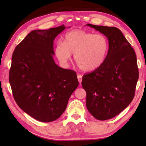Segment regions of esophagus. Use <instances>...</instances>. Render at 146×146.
<instances>
[{"label":"esophagus","instance_id":"34e87169","mask_svg":"<svg viewBox=\"0 0 146 146\" xmlns=\"http://www.w3.org/2000/svg\"><path fill=\"white\" fill-rule=\"evenodd\" d=\"M77 77H78V80L79 81V83H81L82 82V76L81 75H80V74H78V75H77Z\"/></svg>","mask_w":146,"mask_h":146}]
</instances>
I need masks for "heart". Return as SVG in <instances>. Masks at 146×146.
<instances>
[{
    "label": "heart",
    "instance_id": "b5f03b06",
    "mask_svg": "<svg viewBox=\"0 0 146 146\" xmlns=\"http://www.w3.org/2000/svg\"><path fill=\"white\" fill-rule=\"evenodd\" d=\"M108 48L109 42L105 36L75 29L66 33L63 42L56 43L54 54L59 61L66 64L71 53H74V60L79 68L84 71H92L103 64Z\"/></svg>",
    "mask_w": 146,
    "mask_h": 146
}]
</instances>
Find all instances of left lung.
Wrapping results in <instances>:
<instances>
[{
    "label": "left lung",
    "instance_id": "8db88e82",
    "mask_svg": "<svg viewBox=\"0 0 146 146\" xmlns=\"http://www.w3.org/2000/svg\"><path fill=\"white\" fill-rule=\"evenodd\" d=\"M86 26L107 37L109 48L104 63L83 76L86 107L95 119L105 120L117 115L131 103L139 78L137 58L120 30L115 27Z\"/></svg>",
    "mask_w": 146,
    "mask_h": 146
}]
</instances>
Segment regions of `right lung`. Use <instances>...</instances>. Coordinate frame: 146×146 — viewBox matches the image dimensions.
Masks as SVG:
<instances>
[{
  "mask_svg": "<svg viewBox=\"0 0 146 146\" xmlns=\"http://www.w3.org/2000/svg\"><path fill=\"white\" fill-rule=\"evenodd\" d=\"M64 25L34 30L15 47L9 71V83L18 106L42 122L58 119L78 86L75 71L54 63L53 41Z\"/></svg>",
  "mask_w": 146,
  "mask_h": 146,
  "instance_id": "obj_1",
  "label": "right lung"
}]
</instances>
